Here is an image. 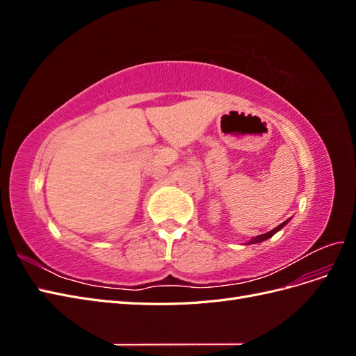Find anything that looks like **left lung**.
Segmentation results:
<instances>
[{
    "mask_svg": "<svg viewBox=\"0 0 356 356\" xmlns=\"http://www.w3.org/2000/svg\"><path fill=\"white\" fill-rule=\"evenodd\" d=\"M289 220H291V218H289ZM289 220L284 221L282 224H279L277 227H275V229H273V230H270V232H267V233H264V234H260V236H255V238H252V239H251L250 242H248L246 245H251V243H260V242H263V241L270 239L275 233H277L279 230H281V229H284V227H285V225L288 224V221H289Z\"/></svg>",
    "mask_w": 356,
    "mask_h": 356,
    "instance_id": "1",
    "label": "left lung"
}]
</instances>
